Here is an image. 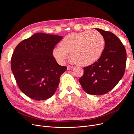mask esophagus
<instances>
[{"label":"esophagus","instance_id":"34e87169","mask_svg":"<svg viewBox=\"0 0 134 134\" xmlns=\"http://www.w3.org/2000/svg\"><path fill=\"white\" fill-rule=\"evenodd\" d=\"M67 69L68 70H71L73 68V66H69V65H68L67 66Z\"/></svg>","mask_w":134,"mask_h":134}]
</instances>
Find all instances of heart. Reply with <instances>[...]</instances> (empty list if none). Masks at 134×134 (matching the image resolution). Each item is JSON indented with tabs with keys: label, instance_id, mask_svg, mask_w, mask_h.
<instances>
[{
	"label": "heart",
	"instance_id": "b5f03b06",
	"mask_svg": "<svg viewBox=\"0 0 134 134\" xmlns=\"http://www.w3.org/2000/svg\"><path fill=\"white\" fill-rule=\"evenodd\" d=\"M103 35L97 31L72 33L60 42V47L53 50V55L59 63H63L68 53L73 61L80 66H88L100 58L105 47Z\"/></svg>",
	"mask_w": 134,
	"mask_h": 134
}]
</instances>
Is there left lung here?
Returning a JSON list of instances; mask_svg holds the SVG:
<instances>
[{
  "label": "left lung",
  "instance_id": "obj_1",
  "mask_svg": "<svg viewBox=\"0 0 134 134\" xmlns=\"http://www.w3.org/2000/svg\"><path fill=\"white\" fill-rule=\"evenodd\" d=\"M95 29L105 38L104 51L96 62L83 68L79 82L87 93L98 96L107 93L122 78L126 53L124 45L115 34L98 28Z\"/></svg>",
  "mask_w": 134,
  "mask_h": 134
}]
</instances>
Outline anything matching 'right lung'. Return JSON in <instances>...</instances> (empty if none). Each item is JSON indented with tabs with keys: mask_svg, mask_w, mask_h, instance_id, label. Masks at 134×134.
<instances>
[{
	"mask_svg": "<svg viewBox=\"0 0 134 134\" xmlns=\"http://www.w3.org/2000/svg\"><path fill=\"white\" fill-rule=\"evenodd\" d=\"M63 36L35 34L17 46L11 67L16 82L26 96L36 100L53 96L59 86L61 75L67 69L53 56L55 45Z\"/></svg>",
	"mask_w": 134,
	"mask_h": 134,
	"instance_id": "1",
	"label": "right lung"
}]
</instances>
